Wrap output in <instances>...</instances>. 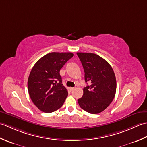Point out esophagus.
Instances as JSON below:
<instances>
[{
  "label": "esophagus",
  "instance_id": "obj_1",
  "mask_svg": "<svg viewBox=\"0 0 147 147\" xmlns=\"http://www.w3.org/2000/svg\"><path fill=\"white\" fill-rule=\"evenodd\" d=\"M69 89H70L71 91H73V90H74V88H73V87H71V88H69Z\"/></svg>",
  "mask_w": 147,
  "mask_h": 147
}]
</instances>
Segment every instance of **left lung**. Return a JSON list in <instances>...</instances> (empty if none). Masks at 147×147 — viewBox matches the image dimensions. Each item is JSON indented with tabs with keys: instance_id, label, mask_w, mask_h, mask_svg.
Here are the masks:
<instances>
[{
	"instance_id": "left-lung-1",
	"label": "left lung",
	"mask_w": 147,
	"mask_h": 147,
	"mask_svg": "<svg viewBox=\"0 0 147 147\" xmlns=\"http://www.w3.org/2000/svg\"><path fill=\"white\" fill-rule=\"evenodd\" d=\"M85 71L83 95L78 100L80 107L90 114L104 111L113 100L116 80L111 65L100 56L92 53L77 52Z\"/></svg>"
}]
</instances>
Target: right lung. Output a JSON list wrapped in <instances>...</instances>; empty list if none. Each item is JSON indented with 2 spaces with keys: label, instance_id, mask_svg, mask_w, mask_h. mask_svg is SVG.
<instances>
[{
  "label": "right lung",
  "instance_id": "1",
  "mask_svg": "<svg viewBox=\"0 0 147 147\" xmlns=\"http://www.w3.org/2000/svg\"><path fill=\"white\" fill-rule=\"evenodd\" d=\"M73 55L71 52H51L34 65L28 80V90L33 104L40 111L52 112L63 105L68 92L59 72Z\"/></svg>",
  "mask_w": 147,
  "mask_h": 147
}]
</instances>
